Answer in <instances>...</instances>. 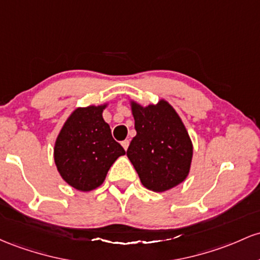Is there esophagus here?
Masks as SVG:
<instances>
[{
    "instance_id": "esophagus-1",
    "label": "esophagus",
    "mask_w": 260,
    "mask_h": 260,
    "mask_svg": "<svg viewBox=\"0 0 260 260\" xmlns=\"http://www.w3.org/2000/svg\"><path fill=\"white\" fill-rule=\"evenodd\" d=\"M129 144H130L129 140H124V141H121V146H122V147H124L125 151H126L127 147H129Z\"/></svg>"
}]
</instances>
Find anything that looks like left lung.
Wrapping results in <instances>:
<instances>
[{
	"label": "left lung",
	"mask_w": 260,
	"mask_h": 260,
	"mask_svg": "<svg viewBox=\"0 0 260 260\" xmlns=\"http://www.w3.org/2000/svg\"><path fill=\"white\" fill-rule=\"evenodd\" d=\"M136 136L126 154L142 185L166 191L182 183L189 173L193 145L179 115L166 101L157 106L131 103Z\"/></svg>",
	"instance_id": "obj_1"
}]
</instances>
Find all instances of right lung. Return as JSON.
Returning a JSON list of instances; mask_svg holds the SVG:
<instances>
[{
	"label": "right lung",
	"instance_id": "obj_1",
	"mask_svg": "<svg viewBox=\"0 0 260 260\" xmlns=\"http://www.w3.org/2000/svg\"><path fill=\"white\" fill-rule=\"evenodd\" d=\"M104 108L76 109L56 139L54 157L57 171L77 190L89 191L101 185L116 158L125 154L102 116Z\"/></svg>",
	"mask_w": 260,
	"mask_h": 260
}]
</instances>
